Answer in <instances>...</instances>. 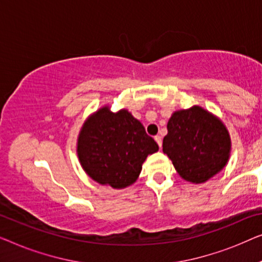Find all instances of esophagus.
<instances>
[{"label": "esophagus", "instance_id": "esophagus-1", "mask_svg": "<svg viewBox=\"0 0 262 262\" xmlns=\"http://www.w3.org/2000/svg\"><path fill=\"white\" fill-rule=\"evenodd\" d=\"M154 140H156L157 143H158V145H159V147L161 148V146H163V139H161V136L160 135L154 136Z\"/></svg>", "mask_w": 262, "mask_h": 262}]
</instances>
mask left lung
Segmentation results:
<instances>
[{
	"instance_id": "8db88e82",
	"label": "left lung",
	"mask_w": 262,
	"mask_h": 262,
	"mask_svg": "<svg viewBox=\"0 0 262 262\" xmlns=\"http://www.w3.org/2000/svg\"><path fill=\"white\" fill-rule=\"evenodd\" d=\"M229 133L215 115L198 105L172 114L163 150L183 179L201 184L222 171L229 160Z\"/></svg>"
}]
</instances>
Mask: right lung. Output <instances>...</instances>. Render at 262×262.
<instances>
[{"label":"right lung","instance_id":"right-lung-1","mask_svg":"<svg viewBox=\"0 0 262 262\" xmlns=\"http://www.w3.org/2000/svg\"><path fill=\"white\" fill-rule=\"evenodd\" d=\"M158 149V143L128 110L113 113L109 106L88 117L77 141V154L86 174L113 189L134 184L143 161Z\"/></svg>","mask_w":262,"mask_h":262}]
</instances>
